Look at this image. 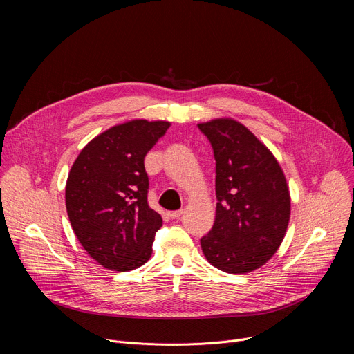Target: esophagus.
Segmentation results:
<instances>
[{"label":"esophagus","instance_id":"esophagus-1","mask_svg":"<svg viewBox=\"0 0 354 354\" xmlns=\"http://www.w3.org/2000/svg\"><path fill=\"white\" fill-rule=\"evenodd\" d=\"M182 214H183V211H172V212H169L167 215H169L171 219H179L182 216Z\"/></svg>","mask_w":354,"mask_h":354}]
</instances>
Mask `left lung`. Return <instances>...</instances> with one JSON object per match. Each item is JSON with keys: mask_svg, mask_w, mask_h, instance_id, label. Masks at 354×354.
Listing matches in <instances>:
<instances>
[{"mask_svg": "<svg viewBox=\"0 0 354 354\" xmlns=\"http://www.w3.org/2000/svg\"><path fill=\"white\" fill-rule=\"evenodd\" d=\"M216 162V216L201 238L208 263L230 274L263 267L287 232L291 199L280 163L250 129L230 118L198 124Z\"/></svg>", "mask_w": 354, "mask_h": 354, "instance_id": "obj_1", "label": "left lung"}]
</instances>
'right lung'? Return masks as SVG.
Here are the masks:
<instances>
[{"instance_id": "obj_1", "label": "right lung", "mask_w": 354, "mask_h": 354, "mask_svg": "<svg viewBox=\"0 0 354 354\" xmlns=\"http://www.w3.org/2000/svg\"><path fill=\"white\" fill-rule=\"evenodd\" d=\"M171 123L129 120L91 139L66 183L71 228L87 254L107 270L130 271L152 255L162 216L147 205L145 156Z\"/></svg>"}]
</instances>
